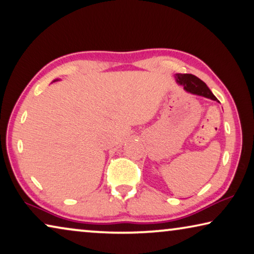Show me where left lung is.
Returning a JSON list of instances; mask_svg holds the SVG:
<instances>
[{"mask_svg":"<svg viewBox=\"0 0 254 254\" xmlns=\"http://www.w3.org/2000/svg\"><path fill=\"white\" fill-rule=\"evenodd\" d=\"M176 79L179 85H183V86H184V89L186 92L208 97V99H211L213 101H218L217 97L212 94V92L210 91L208 86H206L204 81H202L200 78H197L196 76L190 75V73H177Z\"/></svg>","mask_w":254,"mask_h":254,"instance_id":"left-lung-1","label":"left lung"}]
</instances>
